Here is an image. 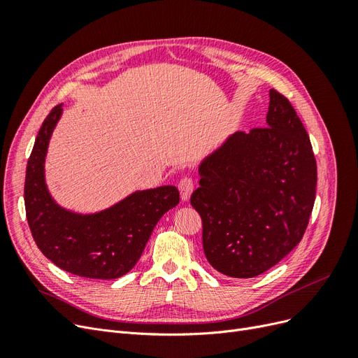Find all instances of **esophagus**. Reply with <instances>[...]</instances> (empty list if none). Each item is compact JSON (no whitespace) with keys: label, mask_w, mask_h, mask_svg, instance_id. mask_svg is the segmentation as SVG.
<instances>
[{"label":"esophagus","mask_w":358,"mask_h":358,"mask_svg":"<svg viewBox=\"0 0 358 358\" xmlns=\"http://www.w3.org/2000/svg\"><path fill=\"white\" fill-rule=\"evenodd\" d=\"M179 191H180V199L182 201H188L191 192L194 191V182L191 178H182L178 183Z\"/></svg>","instance_id":"esophagus-1"}]
</instances>
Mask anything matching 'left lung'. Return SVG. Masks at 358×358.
<instances>
[{"instance_id":"obj_1","label":"left lung","mask_w":358,"mask_h":358,"mask_svg":"<svg viewBox=\"0 0 358 358\" xmlns=\"http://www.w3.org/2000/svg\"><path fill=\"white\" fill-rule=\"evenodd\" d=\"M266 128L237 131L199 166L191 204L203 221L210 266L254 278L301 241L317 191V162L296 110L270 90Z\"/></svg>"}]
</instances>
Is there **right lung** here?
<instances>
[{"label":"right lung","mask_w":358,"mask_h":358,"mask_svg":"<svg viewBox=\"0 0 358 358\" xmlns=\"http://www.w3.org/2000/svg\"><path fill=\"white\" fill-rule=\"evenodd\" d=\"M62 104L53 107L37 134L27 166L25 210L40 251L66 272L90 279H116L142 255L161 216L179 203L173 185L137 189L110 208L79 213L62 208L46 183V155Z\"/></svg>","instance_id":"right-lung-1"}]
</instances>
